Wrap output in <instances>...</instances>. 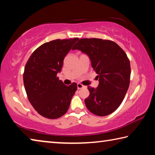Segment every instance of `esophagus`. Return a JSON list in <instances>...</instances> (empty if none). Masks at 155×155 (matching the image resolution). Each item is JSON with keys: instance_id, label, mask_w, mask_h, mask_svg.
<instances>
[{"instance_id": "esophagus-1", "label": "esophagus", "mask_w": 155, "mask_h": 155, "mask_svg": "<svg viewBox=\"0 0 155 155\" xmlns=\"http://www.w3.org/2000/svg\"><path fill=\"white\" fill-rule=\"evenodd\" d=\"M83 87H84V86L82 85V84H81V83H78V84H77V88H78V90H80V89L83 88Z\"/></svg>"}]
</instances>
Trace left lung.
<instances>
[{
	"label": "left lung",
	"instance_id": "obj_1",
	"mask_svg": "<svg viewBox=\"0 0 155 155\" xmlns=\"http://www.w3.org/2000/svg\"><path fill=\"white\" fill-rule=\"evenodd\" d=\"M72 49L87 54L98 74V87H87V108L98 116L112 114L121 104L129 87L130 65L127 54L114 41L97 38L81 39Z\"/></svg>",
	"mask_w": 155,
	"mask_h": 155
}]
</instances>
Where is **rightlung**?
<instances>
[{"mask_svg":"<svg viewBox=\"0 0 155 155\" xmlns=\"http://www.w3.org/2000/svg\"><path fill=\"white\" fill-rule=\"evenodd\" d=\"M78 38L55 40L38 47L26 64L23 81L28 99L39 114L49 119L61 117L69 108L77 84L59 80L66 54Z\"/></svg>","mask_w":155,"mask_h":155,"instance_id":"1","label":"right lung"}]
</instances>
